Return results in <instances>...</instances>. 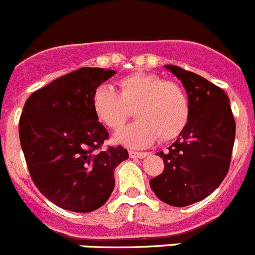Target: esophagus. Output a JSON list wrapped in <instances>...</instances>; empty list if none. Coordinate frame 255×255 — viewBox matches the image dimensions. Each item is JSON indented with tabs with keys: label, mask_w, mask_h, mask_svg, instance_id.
<instances>
[{
	"label": "esophagus",
	"mask_w": 255,
	"mask_h": 255,
	"mask_svg": "<svg viewBox=\"0 0 255 255\" xmlns=\"http://www.w3.org/2000/svg\"><path fill=\"white\" fill-rule=\"evenodd\" d=\"M129 155L131 157V158H144V157H147L148 153L147 152H132V150H130Z\"/></svg>",
	"instance_id": "obj_1"
}]
</instances>
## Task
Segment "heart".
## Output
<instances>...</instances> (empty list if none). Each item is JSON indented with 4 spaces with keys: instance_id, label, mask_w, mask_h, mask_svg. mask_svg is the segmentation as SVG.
<instances>
[{
    "instance_id": "b5f03b06",
    "label": "heart",
    "mask_w": 255,
    "mask_h": 255,
    "mask_svg": "<svg viewBox=\"0 0 255 255\" xmlns=\"http://www.w3.org/2000/svg\"><path fill=\"white\" fill-rule=\"evenodd\" d=\"M119 93L101 85L92 94V108L97 119L117 131L125 125L134 108L138 119L115 136L117 143L130 148L147 147L157 138L175 139L189 120L190 105L179 84L166 82L149 73H131L117 80Z\"/></svg>"
}]
</instances>
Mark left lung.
<instances>
[{
	"label": "left lung",
	"mask_w": 255,
	"mask_h": 255,
	"mask_svg": "<svg viewBox=\"0 0 255 255\" xmlns=\"http://www.w3.org/2000/svg\"><path fill=\"white\" fill-rule=\"evenodd\" d=\"M164 67L185 87L190 114L177 140L157 153L164 170L149 184L162 202L186 207L208 197L225 179L236 126L229 97L220 87L175 65Z\"/></svg>",
	"instance_id": "1"
}]
</instances>
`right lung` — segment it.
Returning a JSON list of instances; mask_svg holds the SVG:
<instances>
[{"label":"right lung","instance_id":"add662e5","mask_svg":"<svg viewBox=\"0 0 255 255\" xmlns=\"http://www.w3.org/2000/svg\"><path fill=\"white\" fill-rule=\"evenodd\" d=\"M115 74L82 67L34 92L22 108L19 136L31 180L67 211L102 207L115 188V167L129 158L121 145L98 150L108 131L94 115L92 94Z\"/></svg>","mask_w":255,"mask_h":255}]
</instances>
